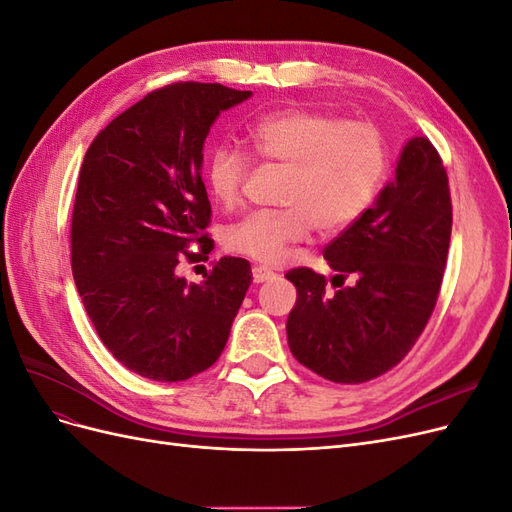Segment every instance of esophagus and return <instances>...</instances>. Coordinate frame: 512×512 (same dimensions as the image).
<instances>
[{"mask_svg":"<svg viewBox=\"0 0 512 512\" xmlns=\"http://www.w3.org/2000/svg\"><path fill=\"white\" fill-rule=\"evenodd\" d=\"M252 277H254V284H262V282L273 280V271H269L265 267H254Z\"/></svg>","mask_w":512,"mask_h":512,"instance_id":"1","label":"esophagus"}]
</instances>
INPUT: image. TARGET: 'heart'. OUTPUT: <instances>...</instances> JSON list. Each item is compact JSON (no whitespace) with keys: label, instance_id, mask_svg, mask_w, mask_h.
Wrapping results in <instances>:
<instances>
[{"label":"heart","instance_id":"obj_1","mask_svg":"<svg viewBox=\"0 0 512 512\" xmlns=\"http://www.w3.org/2000/svg\"><path fill=\"white\" fill-rule=\"evenodd\" d=\"M245 141L252 153L286 168L280 203L256 211L228 230L232 252L275 267L312 228L322 235L344 230L374 203L389 153L382 132L367 121H344L309 108H288L258 119ZM250 175L241 151L218 147L207 164V188L222 207L239 203Z\"/></svg>","mask_w":512,"mask_h":512}]
</instances>
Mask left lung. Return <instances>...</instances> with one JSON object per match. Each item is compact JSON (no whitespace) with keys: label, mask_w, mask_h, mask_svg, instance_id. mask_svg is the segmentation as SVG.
Listing matches in <instances>:
<instances>
[{"label":"left lung","mask_w":512,"mask_h":512,"mask_svg":"<svg viewBox=\"0 0 512 512\" xmlns=\"http://www.w3.org/2000/svg\"><path fill=\"white\" fill-rule=\"evenodd\" d=\"M451 228L444 164L427 136H414L374 207L324 247L329 267L339 273L333 286L348 275L356 284L329 292L324 275L312 269L286 273L297 286L286 322L294 359L342 384L393 369L436 307Z\"/></svg>","instance_id":"8db88e82"}]
</instances>
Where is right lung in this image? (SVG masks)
<instances>
[{"label":"right lung","instance_id":"obj_1","mask_svg":"<svg viewBox=\"0 0 512 512\" xmlns=\"http://www.w3.org/2000/svg\"><path fill=\"white\" fill-rule=\"evenodd\" d=\"M252 96L220 83H173L115 117L89 145L72 211L70 262L89 320L134 374L181 382L222 354L252 284L224 256L200 284L183 260H209L211 205L200 168L209 128ZM196 242L198 253H190Z\"/></svg>","mask_w":512,"mask_h":512}]
</instances>
